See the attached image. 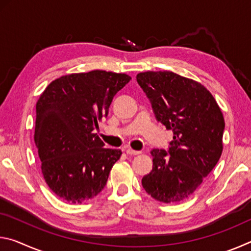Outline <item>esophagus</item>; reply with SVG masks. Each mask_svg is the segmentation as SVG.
<instances>
[{
  "mask_svg": "<svg viewBox=\"0 0 251 251\" xmlns=\"http://www.w3.org/2000/svg\"><path fill=\"white\" fill-rule=\"evenodd\" d=\"M124 151H126V154H127V155H138L139 152H141L139 151H134V150H131V148H125Z\"/></svg>",
  "mask_w": 251,
  "mask_h": 251,
  "instance_id": "esophagus-1",
  "label": "esophagus"
}]
</instances>
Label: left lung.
<instances>
[{"instance_id": "8db88e82", "label": "left lung", "mask_w": 251, "mask_h": 251, "mask_svg": "<svg viewBox=\"0 0 251 251\" xmlns=\"http://www.w3.org/2000/svg\"><path fill=\"white\" fill-rule=\"evenodd\" d=\"M136 79L156 121L174 135L167 151L151 150L152 169L142 185L157 201L179 202L201 185L222 156L223 113L206 87L173 72H145Z\"/></svg>"}]
</instances>
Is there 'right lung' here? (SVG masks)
Masks as SVG:
<instances>
[{"instance_id": "1", "label": "right lung", "mask_w": 251, "mask_h": 251, "mask_svg": "<svg viewBox=\"0 0 251 251\" xmlns=\"http://www.w3.org/2000/svg\"><path fill=\"white\" fill-rule=\"evenodd\" d=\"M130 79L106 71L70 74L53 80L40 96L34 141L46 184L63 201L82 203L105 187L122 151L105 148L94 130Z\"/></svg>"}]
</instances>
